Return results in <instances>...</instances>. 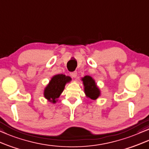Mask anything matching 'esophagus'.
Instances as JSON below:
<instances>
[{
    "label": "esophagus",
    "instance_id": "34e87169",
    "mask_svg": "<svg viewBox=\"0 0 149 149\" xmlns=\"http://www.w3.org/2000/svg\"><path fill=\"white\" fill-rule=\"evenodd\" d=\"M70 75L71 76V77H73V78H76V77H77V71H73V72H71Z\"/></svg>",
    "mask_w": 149,
    "mask_h": 149
}]
</instances>
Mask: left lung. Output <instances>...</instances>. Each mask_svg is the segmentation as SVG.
I'll use <instances>...</instances> for the list:
<instances>
[{
	"label": "left lung",
	"instance_id": "1",
	"mask_svg": "<svg viewBox=\"0 0 149 149\" xmlns=\"http://www.w3.org/2000/svg\"><path fill=\"white\" fill-rule=\"evenodd\" d=\"M84 86V93L86 96L91 100H96L100 95V91L97 87L95 81L91 76H86L82 79Z\"/></svg>",
	"mask_w": 149,
	"mask_h": 149
}]
</instances>
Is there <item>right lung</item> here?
Listing matches in <instances>:
<instances>
[{
  "mask_svg": "<svg viewBox=\"0 0 149 149\" xmlns=\"http://www.w3.org/2000/svg\"><path fill=\"white\" fill-rule=\"evenodd\" d=\"M71 80L70 77L66 76L63 74H58L54 76L45 88V97L49 102L56 103V100L59 97L64 90L65 84L69 82Z\"/></svg>",
  "mask_w": 149,
  "mask_h": 149,
  "instance_id": "obj_1",
  "label": "right lung"
}]
</instances>
